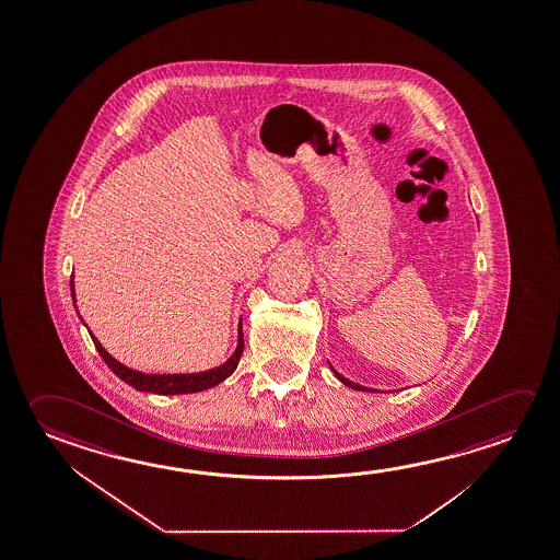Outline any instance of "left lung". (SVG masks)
<instances>
[{
  "label": "left lung",
  "mask_w": 560,
  "mask_h": 560,
  "mask_svg": "<svg viewBox=\"0 0 560 560\" xmlns=\"http://www.w3.org/2000/svg\"><path fill=\"white\" fill-rule=\"evenodd\" d=\"M329 369H331V372L336 374V378L339 380V382H343L345 386L347 387H353V389H359V392H378V389H372V387L361 386V384H354V382H351V380L345 378V376H341L339 372L329 364Z\"/></svg>",
  "instance_id": "1"
}]
</instances>
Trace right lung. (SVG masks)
<instances>
[{"mask_svg": "<svg viewBox=\"0 0 560 560\" xmlns=\"http://www.w3.org/2000/svg\"><path fill=\"white\" fill-rule=\"evenodd\" d=\"M69 287H71L73 306H75V311H78V304H75L78 299H75V283H73V276H71ZM79 318H81V316H79ZM81 322H83V318H81ZM83 324H85V322H83ZM89 334H91V329H89ZM91 339H93V343H95L98 354L103 357V361L108 364V369H110L118 378L124 380V382L129 384V386L136 387L138 392H149V394H159V396L196 394V392H203V389H209V387L221 384V382H224V380L229 378V376L236 371L238 361H241L242 351H244V337H242L241 322V324H238V343H236L234 353L231 354V359H226L223 364H219L215 369H209V371L203 372H191V374H145V372L128 369L126 364H121L120 361H116L113 354L108 353V351L104 349L101 341H98L93 334H91Z\"/></svg>", "mask_w": 560, "mask_h": 560, "instance_id": "obj_1", "label": "right lung"}]
</instances>
